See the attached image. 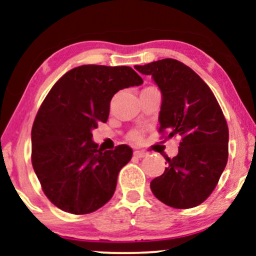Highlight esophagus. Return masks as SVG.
<instances>
[{
	"label": "esophagus",
	"instance_id": "obj_1",
	"mask_svg": "<svg viewBox=\"0 0 256 256\" xmlns=\"http://www.w3.org/2000/svg\"><path fill=\"white\" fill-rule=\"evenodd\" d=\"M147 152H144V151H135L134 152V156L135 157H138V158H144V157H146L147 156Z\"/></svg>",
	"mask_w": 256,
	"mask_h": 256
}]
</instances>
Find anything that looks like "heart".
I'll use <instances>...</instances> for the list:
<instances>
[{
    "label": "heart",
    "mask_w": 256,
    "mask_h": 256,
    "mask_svg": "<svg viewBox=\"0 0 256 256\" xmlns=\"http://www.w3.org/2000/svg\"><path fill=\"white\" fill-rule=\"evenodd\" d=\"M130 138L132 141H135V142H140L141 140H142V134H141V131H132V132L130 134Z\"/></svg>",
    "instance_id": "1"
}]
</instances>
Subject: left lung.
<instances>
[{"instance_id": "8db88e82", "label": "left lung", "mask_w": 256, "mask_h": 256, "mask_svg": "<svg viewBox=\"0 0 256 256\" xmlns=\"http://www.w3.org/2000/svg\"><path fill=\"white\" fill-rule=\"evenodd\" d=\"M161 90L160 131L182 136L177 156L166 158L164 174L151 180L157 200L174 208H193L216 188L228 161V125L209 86L176 59L135 66Z\"/></svg>"}]
</instances>
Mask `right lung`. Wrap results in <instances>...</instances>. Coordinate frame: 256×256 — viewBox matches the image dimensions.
<instances>
[{
  "instance_id": "right-lung-1",
  "label": "right lung",
  "mask_w": 256,
  "mask_h": 256,
  "mask_svg": "<svg viewBox=\"0 0 256 256\" xmlns=\"http://www.w3.org/2000/svg\"><path fill=\"white\" fill-rule=\"evenodd\" d=\"M130 66H80L48 92L32 128V164L43 192L62 210L88 214L109 202L120 170L132 157L126 144L102 151L92 141L98 122H106L112 96L138 86Z\"/></svg>"
}]
</instances>
